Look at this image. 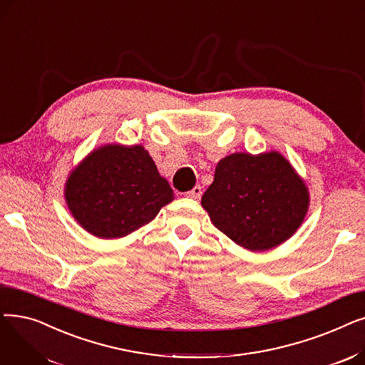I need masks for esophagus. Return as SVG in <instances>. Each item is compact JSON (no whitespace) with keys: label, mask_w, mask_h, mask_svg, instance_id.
Returning a JSON list of instances; mask_svg holds the SVG:
<instances>
[{"label":"esophagus","mask_w":365,"mask_h":365,"mask_svg":"<svg viewBox=\"0 0 365 365\" xmlns=\"http://www.w3.org/2000/svg\"><path fill=\"white\" fill-rule=\"evenodd\" d=\"M186 195H187L189 198L200 200V198H201V195H202V187H201L200 185H197V186H194L192 189H190L189 192H186Z\"/></svg>","instance_id":"34e87169"}]
</instances>
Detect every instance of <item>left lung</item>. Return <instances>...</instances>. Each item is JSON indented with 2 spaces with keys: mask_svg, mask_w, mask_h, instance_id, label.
Listing matches in <instances>:
<instances>
[{
  "mask_svg": "<svg viewBox=\"0 0 365 365\" xmlns=\"http://www.w3.org/2000/svg\"><path fill=\"white\" fill-rule=\"evenodd\" d=\"M201 204L219 231L247 250L260 252L296 232L309 194L278 152L234 153L217 164Z\"/></svg>",
  "mask_w": 365,
  "mask_h": 365,
  "instance_id": "8db88e82",
  "label": "left lung"
}]
</instances>
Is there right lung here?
<instances>
[{
    "instance_id": "1",
    "label": "right lung",
    "mask_w": 365,
    "mask_h": 365,
    "mask_svg": "<svg viewBox=\"0 0 365 365\" xmlns=\"http://www.w3.org/2000/svg\"><path fill=\"white\" fill-rule=\"evenodd\" d=\"M72 216L99 238H121L158 215L175 194L143 146L91 152L66 182Z\"/></svg>"
}]
</instances>
